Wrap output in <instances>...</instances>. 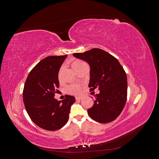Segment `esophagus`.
I'll list each match as a JSON object with an SVG mask.
<instances>
[{
    "instance_id": "1",
    "label": "esophagus",
    "mask_w": 159,
    "mask_h": 159,
    "mask_svg": "<svg viewBox=\"0 0 159 159\" xmlns=\"http://www.w3.org/2000/svg\"><path fill=\"white\" fill-rule=\"evenodd\" d=\"M81 99H82V97H75V99H76L77 101H80V100H81Z\"/></svg>"
}]
</instances>
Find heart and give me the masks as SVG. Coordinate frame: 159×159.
Instances as JSON below:
<instances>
[{"label":"heart","instance_id":"1","mask_svg":"<svg viewBox=\"0 0 159 159\" xmlns=\"http://www.w3.org/2000/svg\"><path fill=\"white\" fill-rule=\"evenodd\" d=\"M85 62H84L83 61L77 60H75L73 63H72V67H73L74 69L75 70L77 68H78L80 66H81ZM63 68H64L63 67H61L59 71V73H58L59 80H60L61 78V74H62V71H63ZM66 91L67 92L69 93L75 94V93H79L80 92V88L79 86L77 85H70L66 88Z\"/></svg>","mask_w":159,"mask_h":159}]
</instances>
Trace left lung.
Returning <instances> with one entry per match:
<instances>
[{"label": "left lung", "mask_w": 159, "mask_h": 159, "mask_svg": "<svg viewBox=\"0 0 159 159\" xmlns=\"http://www.w3.org/2000/svg\"><path fill=\"white\" fill-rule=\"evenodd\" d=\"M73 56L90 66V91L99 87L100 93L95 95L94 104L88 109L89 117L95 121H113L121 113L126 103L127 78L117 59L99 48H93Z\"/></svg>", "instance_id": "left-lung-1"}]
</instances>
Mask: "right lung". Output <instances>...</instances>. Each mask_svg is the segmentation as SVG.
Here are the masks:
<instances>
[{
	"label": "right lung",
	"mask_w": 159,
	"mask_h": 159,
	"mask_svg": "<svg viewBox=\"0 0 159 159\" xmlns=\"http://www.w3.org/2000/svg\"><path fill=\"white\" fill-rule=\"evenodd\" d=\"M65 56H51L42 60L28 74L23 90V101L26 111L36 125L48 131H56L68 122L74 96L54 98L59 88L58 73Z\"/></svg>",
	"instance_id": "add662e5"
}]
</instances>
